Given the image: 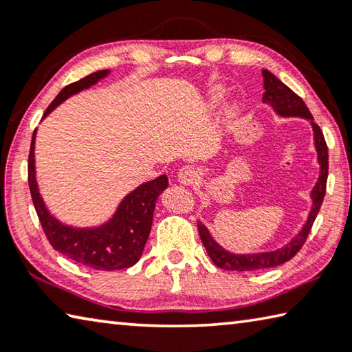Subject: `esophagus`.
<instances>
[{"label":"esophagus","instance_id":"34e87169","mask_svg":"<svg viewBox=\"0 0 352 352\" xmlns=\"http://www.w3.org/2000/svg\"><path fill=\"white\" fill-rule=\"evenodd\" d=\"M195 178H197V170H195L192 166H183V168L178 170V182L184 184V186L194 184Z\"/></svg>","mask_w":352,"mask_h":352}]
</instances>
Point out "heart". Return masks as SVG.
Returning a JSON list of instances; mask_svg holds the SVG:
<instances>
[{"label": "heart", "mask_w": 352, "mask_h": 352, "mask_svg": "<svg viewBox=\"0 0 352 352\" xmlns=\"http://www.w3.org/2000/svg\"><path fill=\"white\" fill-rule=\"evenodd\" d=\"M222 98V94H220V91H212V102H217V100Z\"/></svg>", "instance_id": "b5f03b06"}]
</instances>
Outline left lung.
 I'll use <instances>...</instances> for the list:
<instances>
[{
  "mask_svg": "<svg viewBox=\"0 0 352 352\" xmlns=\"http://www.w3.org/2000/svg\"><path fill=\"white\" fill-rule=\"evenodd\" d=\"M262 77H264V96H262V102L270 105L273 111L278 113L283 118H305L311 122L314 130V142H315V151H317V158L320 164V175L318 180L315 183V186L311 192L312 197V208L309 212L306 223L302 225L294 239L289 243H285L284 247L273 250V252H261V253H248V254H236L231 253L223 247H220L219 243L212 239L206 226L197 222L200 239L204 242V245L210 256L211 261L217 267L223 270H236V272H253V270H262V269H272V267L281 265L284 262L290 261L294 256L300 252L301 247L305 245L307 239L309 231H311L312 225L315 222V217L323 204L324 194H326V182H327V146L324 141L323 132L321 129L314 122V118L309 111L307 105L305 104L298 94L290 90L287 85L278 79L275 74H272L269 69H262Z\"/></svg>",
  "mask_w": 352,
  "mask_h": 352,
  "instance_id": "obj_1",
  "label": "left lung"
}]
</instances>
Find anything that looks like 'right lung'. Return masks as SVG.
I'll list each match as a JSON object with an SVG mask.
<instances>
[{"mask_svg": "<svg viewBox=\"0 0 352 352\" xmlns=\"http://www.w3.org/2000/svg\"><path fill=\"white\" fill-rule=\"evenodd\" d=\"M109 74L110 69L96 71V73L65 87L47 107L43 118L50 115L63 100L96 85ZM35 135H37V129L34 130L31 151H29L28 180L35 211H37L40 223L43 226L51 245L57 252L76 261L77 264L87 265L90 269L111 272L135 265L140 261L148 234H151L155 204H157L160 194L168 188V177L160 175L155 180L146 182L135 188L121 200L115 214L102 225L83 228V226L62 223L47 210L40 194L37 174H35Z\"/></svg>", "mask_w": 352, "mask_h": 352, "instance_id": "1", "label": "right lung"}]
</instances>
